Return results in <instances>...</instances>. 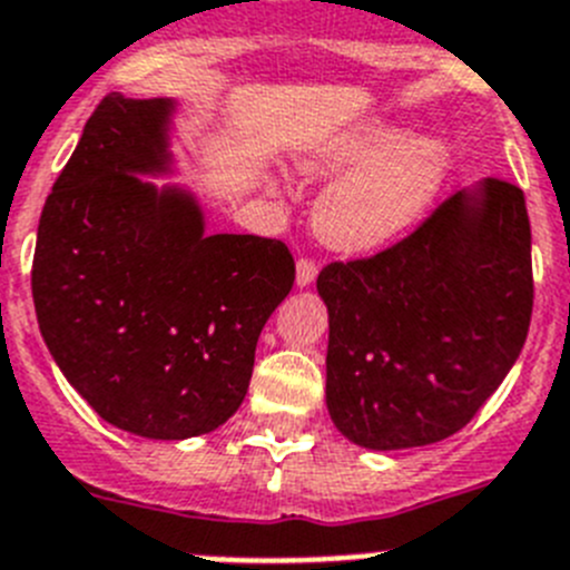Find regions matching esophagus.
Segmentation results:
<instances>
[{
  "label": "esophagus",
  "mask_w": 570,
  "mask_h": 570,
  "mask_svg": "<svg viewBox=\"0 0 570 570\" xmlns=\"http://www.w3.org/2000/svg\"><path fill=\"white\" fill-rule=\"evenodd\" d=\"M316 274H320V265L313 263V259H299V263H296V285H299V288L313 285Z\"/></svg>",
  "instance_id": "obj_1"
}]
</instances>
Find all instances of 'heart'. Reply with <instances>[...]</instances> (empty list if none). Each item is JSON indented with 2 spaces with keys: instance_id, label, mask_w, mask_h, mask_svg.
<instances>
[{
  "instance_id": "obj_1",
  "label": "heart",
  "mask_w": 570,
  "mask_h": 570,
  "mask_svg": "<svg viewBox=\"0 0 570 570\" xmlns=\"http://www.w3.org/2000/svg\"><path fill=\"white\" fill-rule=\"evenodd\" d=\"M302 177L336 178L313 203V232L338 254H373L424 220L449 171L438 135L387 121L327 135L294 158Z\"/></svg>"
}]
</instances>
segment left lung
<instances>
[{"mask_svg":"<svg viewBox=\"0 0 570 570\" xmlns=\"http://www.w3.org/2000/svg\"><path fill=\"white\" fill-rule=\"evenodd\" d=\"M316 291L331 322L325 399L336 430L375 452L455 435L529 336L523 191L494 177L458 191L393 248L322 268Z\"/></svg>","mask_w":570,"mask_h":570,"instance_id":"obj_1","label":"left lung"}]
</instances>
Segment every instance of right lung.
<instances>
[{
  "label": "right lung",
  "instance_id": "1",
  "mask_svg": "<svg viewBox=\"0 0 570 570\" xmlns=\"http://www.w3.org/2000/svg\"><path fill=\"white\" fill-rule=\"evenodd\" d=\"M171 98L109 92L39 220L33 302L65 379L107 424L186 441L248 393L265 322L294 288L279 239L206 234L175 175Z\"/></svg>",
  "mask_w": 570,
  "mask_h": 570
}]
</instances>
